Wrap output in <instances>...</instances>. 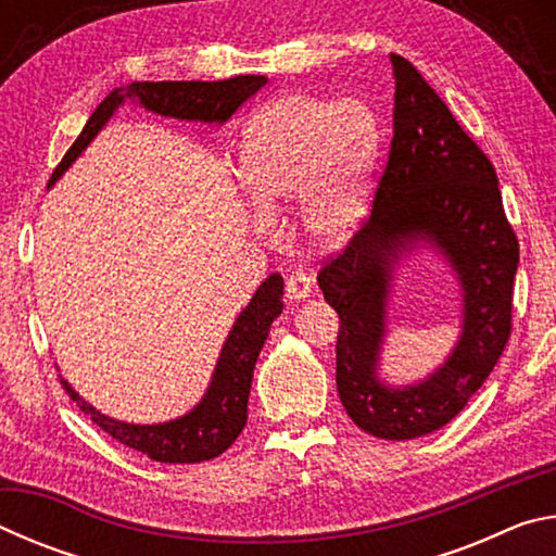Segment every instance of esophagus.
<instances>
[{
    "instance_id": "1",
    "label": "esophagus",
    "mask_w": 556,
    "mask_h": 556,
    "mask_svg": "<svg viewBox=\"0 0 556 556\" xmlns=\"http://www.w3.org/2000/svg\"><path fill=\"white\" fill-rule=\"evenodd\" d=\"M308 294H312V277L304 269L291 271L287 277V296L291 301H304Z\"/></svg>"
}]
</instances>
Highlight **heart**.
Instances as JSON below:
<instances>
[{
    "label": "heart",
    "mask_w": 556,
    "mask_h": 556,
    "mask_svg": "<svg viewBox=\"0 0 556 556\" xmlns=\"http://www.w3.org/2000/svg\"><path fill=\"white\" fill-rule=\"evenodd\" d=\"M378 152V117L363 102L279 98L244 129L240 184L265 218L296 203L308 238L338 244L363 218Z\"/></svg>",
    "instance_id": "b5f03b06"
}]
</instances>
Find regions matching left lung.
Segmentation results:
<instances>
[{
  "instance_id": "8db88e82",
  "label": "left lung",
  "mask_w": 556,
  "mask_h": 556,
  "mask_svg": "<svg viewBox=\"0 0 556 556\" xmlns=\"http://www.w3.org/2000/svg\"><path fill=\"white\" fill-rule=\"evenodd\" d=\"M394 135L370 220L318 271L324 299L341 316L338 397L357 427L388 441L431 434L481 390L510 338L513 279L520 262L497 176L414 65L392 53ZM434 247L462 287V331L427 379L379 378L393 269Z\"/></svg>"
}]
</instances>
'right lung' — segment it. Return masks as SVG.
<instances>
[{"instance_id":"obj_1","label":"right lung","mask_w":556,"mask_h":556,"mask_svg":"<svg viewBox=\"0 0 556 556\" xmlns=\"http://www.w3.org/2000/svg\"><path fill=\"white\" fill-rule=\"evenodd\" d=\"M265 75H238L230 80L203 83V80H162V83H131L125 88H115L92 112L88 125L83 127L80 137L65 152L61 164L55 166L49 186L68 172L75 159L86 152L88 144L98 137V131L108 125L110 117L125 105L127 100L137 102L144 110L162 117L203 122V125H225L244 100H250L265 86ZM285 279L279 271L269 275L257 287L255 296L235 318L228 338L220 348L218 363H215L208 390L184 417L159 421V425H129L115 417H108L83 400L63 380L65 392L78 402V407L90 414L96 425L108 431L112 439L135 451H142L159 464H201L220 456L240 431L248 425V400L252 388V372H255L257 355L269 336V326L285 308Z\"/></svg>"}]
</instances>
